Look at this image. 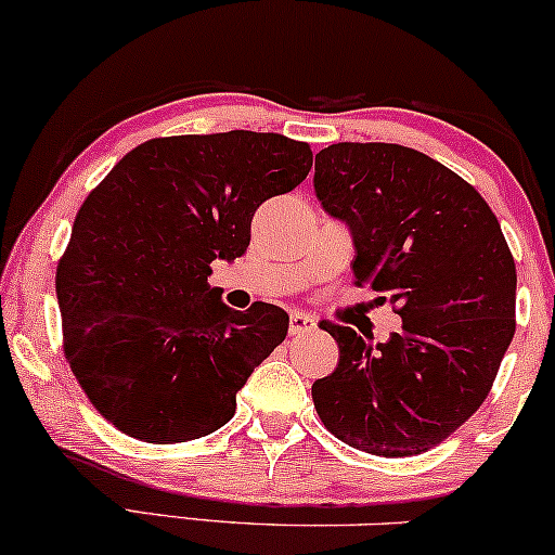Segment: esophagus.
<instances>
[{
	"label": "esophagus",
	"mask_w": 555,
	"mask_h": 555,
	"mask_svg": "<svg viewBox=\"0 0 555 555\" xmlns=\"http://www.w3.org/2000/svg\"><path fill=\"white\" fill-rule=\"evenodd\" d=\"M311 330H317V321H313L309 313H304V311H293L291 313V337H298V334H304V332H311Z\"/></svg>",
	"instance_id": "esophagus-1"
}]
</instances>
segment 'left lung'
I'll list each match as a JSON object with an SVG mask.
<instances>
[{
  "label": "left lung",
  "mask_w": 555,
  "mask_h": 555,
  "mask_svg": "<svg viewBox=\"0 0 555 555\" xmlns=\"http://www.w3.org/2000/svg\"><path fill=\"white\" fill-rule=\"evenodd\" d=\"M313 190L350 229L354 283L403 321L375 347L326 321L339 362L313 383V406L350 448L427 453L481 406L515 337L517 272L502 225L453 169L399 143L321 149Z\"/></svg>",
  "instance_id": "8db88e82"
}]
</instances>
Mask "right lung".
I'll use <instances>...</instances> for the list:
<instances>
[{"label":"right lung","instance_id":"add662e5","mask_svg":"<svg viewBox=\"0 0 555 555\" xmlns=\"http://www.w3.org/2000/svg\"><path fill=\"white\" fill-rule=\"evenodd\" d=\"M311 164L309 143L280 133L169 135L128 152L89 193L56 296L72 373L120 433L188 442L234 416L288 313L262 300L229 309L210 262L242 257L255 210Z\"/></svg>","mask_w":555,"mask_h":555}]
</instances>
